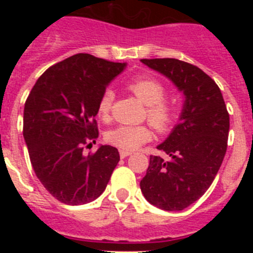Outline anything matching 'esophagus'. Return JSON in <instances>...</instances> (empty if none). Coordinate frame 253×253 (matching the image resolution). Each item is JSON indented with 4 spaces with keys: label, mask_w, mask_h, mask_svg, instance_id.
I'll return each mask as SVG.
<instances>
[{
    "label": "esophagus",
    "mask_w": 253,
    "mask_h": 253,
    "mask_svg": "<svg viewBox=\"0 0 253 253\" xmlns=\"http://www.w3.org/2000/svg\"><path fill=\"white\" fill-rule=\"evenodd\" d=\"M131 152L130 151H120V157L122 158H125V157H128V156H130Z\"/></svg>",
    "instance_id": "obj_1"
}]
</instances>
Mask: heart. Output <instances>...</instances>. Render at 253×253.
I'll list each match as a JSON object with an SVG mask.
<instances>
[{"instance_id":"b5f03b06","label":"heart","mask_w":253,"mask_h":253,"mask_svg":"<svg viewBox=\"0 0 253 253\" xmlns=\"http://www.w3.org/2000/svg\"><path fill=\"white\" fill-rule=\"evenodd\" d=\"M128 90L147 105L146 116L153 128L160 133L171 130L177 119V106L165 100L166 87L153 77L143 76L129 82ZM114 102V92L106 90L101 93L96 111L102 120H109ZM153 133L149 125H119L106 133L107 143L123 151H134L152 139Z\"/></svg>"}]
</instances>
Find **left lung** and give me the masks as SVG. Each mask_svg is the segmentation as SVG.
Returning a JSON list of instances; mask_svg holds the SVG:
<instances>
[{"label":"left lung","instance_id":"obj_1","mask_svg":"<svg viewBox=\"0 0 253 253\" xmlns=\"http://www.w3.org/2000/svg\"><path fill=\"white\" fill-rule=\"evenodd\" d=\"M169 77L185 95V104L169 138L157 147L169 156H151L140 181L144 198L169 211L182 210L205 194L227 152L229 114L218 84L194 64L175 58L142 59Z\"/></svg>","mask_w":253,"mask_h":253}]
</instances>
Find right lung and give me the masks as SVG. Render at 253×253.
<instances>
[{
	"label": "right lung",
	"instance_id": "obj_1",
	"mask_svg": "<svg viewBox=\"0 0 253 253\" xmlns=\"http://www.w3.org/2000/svg\"><path fill=\"white\" fill-rule=\"evenodd\" d=\"M125 68L86 53L49 67L31 88L24 109V138L31 166L51 196L68 205L99 198L120 161L115 147L95 153L96 106L109 82Z\"/></svg>",
	"mask_w": 253,
	"mask_h": 253
}]
</instances>
